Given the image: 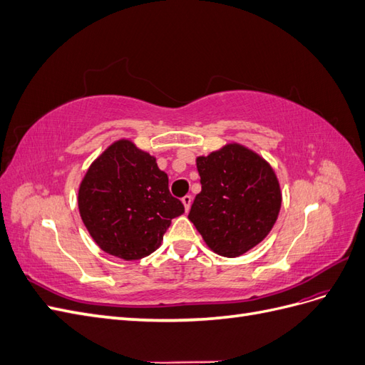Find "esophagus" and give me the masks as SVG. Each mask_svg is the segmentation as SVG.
<instances>
[{"instance_id": "esophagus-1", "label": "esophagus", "mask_w": 365, "mask_h": 365, "mask_svg": "<svg viewBox=\"0 0 365 365\" xmlns=\"http://www.w3.org/2000/svg\"><path fill=\"white\" fill-rule=\"evenodd\" d=\"M181 201H182V204H184L185 212H189V210H190V205H192V196H190V195H185Z\"/></svg>"}]
</instances>
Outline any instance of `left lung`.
<instances>
[{
	"label": "left lung",
	"mask_w": 365,
	"mask_h": 365,
	"mask_svg": "<svg viewBox=\"0 0 365 365\" xmlns=\"http://www.w3.org/2000/svg\"><path fill=\"white\" fill-rule=\"evenodd\" d=\"M202 190L189 219L207 247L224 257H239L269 235L282 207L275 172L259 153L228 143L196 158Z\"/></svg>",
	"instance_id": "left-lung-1"
}]
</instances>
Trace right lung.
Instances as JSON below:
<instances>
[{"instance_id":"add662e5","label":"right lung","mask_w":365,"mask_h":365,"mask_svg":"<svg viewBox=\"0 0 365 365\" xmlns=\"http://www.w3.org/2000/svg\"><path fill=\"white\" fill-rule=\"evenodd\" d=\"M83 224L105 252L123 260L149 256L184 205L169 192L155 157L130 140H117L98 155L79 185Z\"/></svg>"}]
</instances>
